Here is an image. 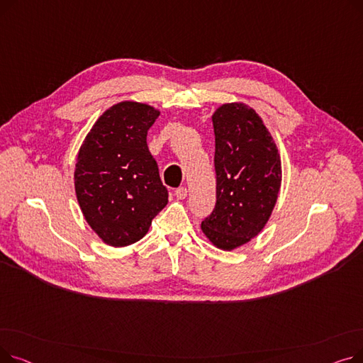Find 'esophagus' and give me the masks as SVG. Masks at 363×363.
<instances>
[{
  "label": "esophagus",
  "instance_id": "34e87169",
  "mask_svg": "<svg viewBox=\"0 0 363 363\" xmlns=\"http://www.w3.org/2000/svg\"><path fill=\"white\" fill-rule=\"evenodd\" d=\"M175 194H177V197H178L179 200H184V199L186 197V194H188V189H186L185 186H179V188H177Z\"/></svg>",
  "mask_w": 363,
  "mask_h": 363
}]
</instances>
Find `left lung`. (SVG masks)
Segmentation results:
<instances>
[{
    "mask_svg": "<svg viewBox=\"0 0 363 363\" xmlns=\"http://www.w3.org/2000/svg\"><path fill=\"white\" fill-rule=\"evenodd\" d=\"M212 121L216 204L201 230L218 249L234 250L268 222L281 186V159L269 130L249 106L223 104Z\"/></svg>",
    "mask_w": 363,
    "mask_h": 363,
    "instance_id": "8db88e82",
    "label": "left lung"
}]
</instances>
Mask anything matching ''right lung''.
<instances>
[{
	"mask_svg": "<svg viewBox=\"0 0 363 363\" xmlns=\"http://www.w3.org/2000/svg\"><path fill=\"white\" fill-rule=\"evenodd\" d=\"M155 107L123 101L106 110L86 135L74 169L81 211L99 237L125 247L141 240L167 204V188L147 147Z\"/></svg>",
	"mask_w": 363,
	"mask_h": 363,
	"instance_id": "right-lung-1",
	"label": "right lung"
}]
</instances>
